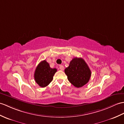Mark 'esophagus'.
I'll use <instances>...</instances> for the list:
<instances>
[{
  "label": "esophagus",
  "mask_w": 124,
  "mask_h": 124,
  "mask_svg": "<svg viewBox=\"0 0 124 124\" xmlns=\"http://www.w3.org/2000/svg\"><path fill=\"white\" fill-rule=\"evenodd\" d=\"M59 68H60V69L61 70H64V66H63L62 65H60Z\"/></svg>",
  "instance_id": "esophagus-1"
}]
</instances>
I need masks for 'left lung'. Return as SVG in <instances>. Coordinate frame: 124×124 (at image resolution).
Masks as SVG:
<instances>
[{
  "mask_svg": "<svg viewBox=\"0 0 124 124\" xmlns=\"http://www.w3.org/2000/svg\"><path fill=\"white\" fill-rule=\"evenodd\" d=\"M64 72L69 82L77 88L82 87L87 84L91 74L90 69L85 60L78 57H74Z\"/></svg>",
  "mask_w": 124,
  "mask_h": 124,
  "instance_id": "obj_1",
  "label": "left lung"
}]
</instances>
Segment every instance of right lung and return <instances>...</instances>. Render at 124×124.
<instances>
[{
	"label": "right lung",
	"instance_id": "add662e5",
	"mask_svg": "<svg viewBox=\"0 0 124 124\" xmlns=\"http://www.w3.org/2000/svg\"><path fill=\"white\" fill-rule=\"evenodd\" d=\"M57 71L56 69H52L45 61H42L37 66L34 73L35 82L41 87H46L52 81L53 78Z\"/></svg>",
	"mask_w": 124,
	"mask_h": 124
}]
</instances>
